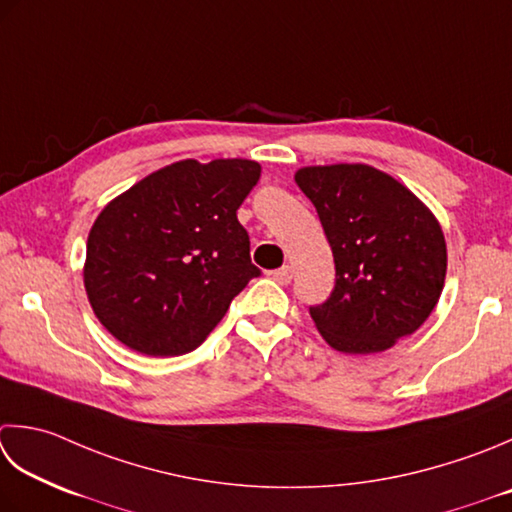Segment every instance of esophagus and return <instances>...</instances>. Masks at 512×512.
<instances>
[{
  "mask_svg": "<svg viewBox=\"0 0 512 512\" xmlns=\"http://www.w3.org/2000/svg\"><path fill=\"white\" fill-rule=\"evenodd\" d=\"M270 277H273L277 284L286 286V284H290V279H293V268H290V266H282V268L273 270V273H270Z\"/></svg>",
  "mask_w": 512,
  "mask_h": 512,
  "instance_id": "1",
  "label": "esophagus"
}]
</instances>
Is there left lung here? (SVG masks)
I'll list each match as a JSON object with an SVG mask.
<instances>
[{"mask_svg": "<svg viewBox=\"0 0 512 512\" xmlns=\"http://www.w3.org/2000/svg\"><path fill=\"white\" fill-rule=\"evenodd\" d=\"M295 182L313 202L335 259L333 293L310 306L322 337L342 353L368 355L413 335L446 279L435 215L404 184L366 164L306 166Z\"/></svg>", "mask_w": 512, "mask_h": 512, "instance_id": "obj_1", "label": "left lung"}]
</instances>
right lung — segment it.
I'll return each mask as SVG.
<instances>
[{"label":"right lung","instance_id":"obj_1","mask_svg":"<svg viewBox=\"0 0 512 512\" xmlns=\"http://www.w3.org/2000/svg\"><path fill=\"white\" fill-rule=\"evenodd\" d=\"M262 166L184 159L115 197L90 228L84 286L110 335L150 357L195 350L253 277L237 208Z\"/></svg>","mask_w":512,"mask_h":512}]
</instances>
